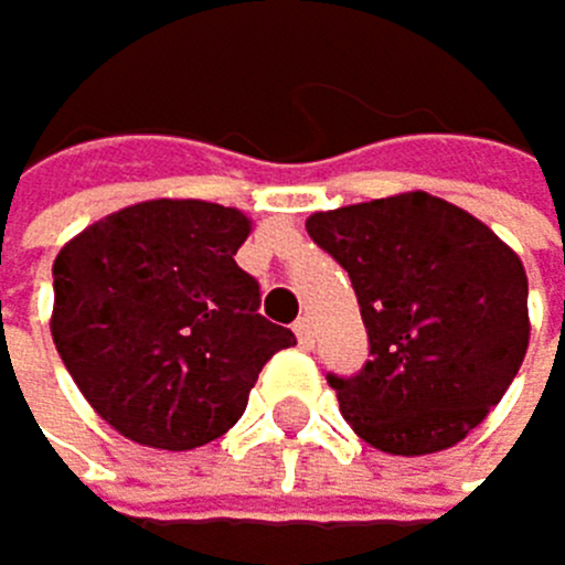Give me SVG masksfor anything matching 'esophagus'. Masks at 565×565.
Instances as JSON below:
<instances>
[{
    "label": "esophagus",
    "instance_id": "esophagus-1",
    "mask_svg": "<svg viewBox=\"0 0 565 565\" xmlns=\"http://www.w3.org/2000/svg\"><path fill=\"white\" fill-rule=\"evenodd\" d=\"M294 335H297V343H300V347H311V343H315V326H311L307 318H300L297 326H294Z\"/></svg>",
    "mask_w": 565,
    "mask_h": 565
}]
</instances>
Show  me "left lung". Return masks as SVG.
Instances as JSON below:
<instances>
[{"mask_svg": "<svg viewBox=\"0 0 565 565\" xmlns=\"http://www.w3.org/2000/svg\"><path fill=\"white\" fill-rule=\"evenodd\" d=\"M307 233L350 271L371 343L361 375H329L350 428L393 456L463 443L531 343L520 254L425 190L315 212Z\"/></svg>", "mask_w": 565, "mask_h": 565, "instance_id": "1", "label": "left lung"}]
</instances>
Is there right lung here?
Instances as JSON below:
<instances>
[{
    "instance_id": "add662e5",
    "label": "right lung",
    "mask_w": 565,
    "mask_h": 565,
    "mask_svg": "<svg viewBox=\"0 0 565 565\" xmlns=\"http://www.w3.org/2000/svg\"><path fill=\"white\" fill-rule=\"evenodd\" d=\"M250 218L198 198H154L90 222L55 254L49 329L95 414L151 449L226 435L294 332L258 315L236 265Z\"/></svg>"
}]
</instances>
